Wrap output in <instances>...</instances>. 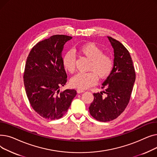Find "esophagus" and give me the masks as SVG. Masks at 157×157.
Returning a JSON list of instances; mask_svg holds the SVG:
<instances>
[{"label": "esophagus", "mask_w": 157, "mask_h": 157, "mask_svg": "<svg viewBox=\"0 0 157 157\" xmlns=\"http://www.w3.org/2000/svg\"><path fill=\"white\" fill-rule=\"evenodd\" d=\"M85 92V90H81V89H78V90H77V92H78V94L83 93V92Z\"/></svg>", "instance_id": "esophagus-1"}]
</instances>
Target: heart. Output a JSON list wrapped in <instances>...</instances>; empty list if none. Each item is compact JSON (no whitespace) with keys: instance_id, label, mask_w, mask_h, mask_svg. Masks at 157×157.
<instances>
[{"instance_id":"heart-1","label":"heart","mask_w":157,"mask_h":157,"mask_svg":"<svg viewBox=\"0 0 157 157\" xmlns=\"http://www.w3.org/2000/svg\"><path fill=\"white\" fill-rule=\"evenodd\" d=\"M79 53L86 57L90 63L86 73H78L71 79V85L76 88L85 90L96 83L97 77L105 79L112 72L114 62L112 57L104 54L102 49L94 43H88L78 49ZM62 64L65 71L72 73L76 68V59L72 52L66 53L62 59Z\"/></svg>"}]
</instances>
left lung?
Masks as SVG:
<instances>
[{
    "instance_id": "1",
    "label": "left lung",
    "mask_w": 157,
    "mask_h": 157,
    "mask_svg": "<svg viewBox=\"0 0 157 157\" xmlns=\"http://www.w3.org/2000/svg\"><path fill=\"white\" fill-rule=\"evenodd\" d=\"M114 49V67L102 83L105 91L94 93L90 113L98 121L106 122L118 118L127 106L136 80L133 62L128 51L118 40L108 37ZM105 96H103V93Z\"/></svg>"
}]
</instances>
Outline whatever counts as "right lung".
<instances>
[{"mask_svg": "<svg viewBox=\"0 0 157 157\" xmlns=\"http://www.w3.org/2000/svg\"><path fill=\"white\" fill-rule=\"evenodd\" d=\"M72 37L54 35L32 48L26 61L23 81L27 96L34 110L49 120L62 118L76 95V90L60 91L67 82L62 64L63 46Z\"/></svg>", "mask_w": 157, "mask_h": 157, "instance_id": "add662e5", "label": "right lung"}]
</instances>
